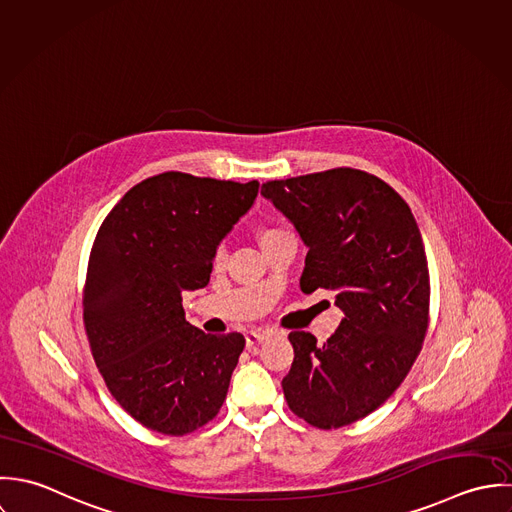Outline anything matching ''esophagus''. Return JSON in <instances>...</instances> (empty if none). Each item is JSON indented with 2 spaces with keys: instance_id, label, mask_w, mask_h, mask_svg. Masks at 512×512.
<instances>
[{
  "instance_id": "obj_1",
  "label": "esophagus",
  "mask_w": 512,
  "mask_h": 512,
  "mask_svg": "<svg viewBox=\"0 0 512 512\" xmlns=\"http://www.w3.org/2000/svg\"><path fill=\"white\" fill-rule=\"evenodd\" d=\"M269 336H271V332H267V330H251V332L245 336L247 348H253V346H259V344L267 342Z\"/></svg>"
}]
</instances>
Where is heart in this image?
<instances>
[{"label":"heart","instance_id":"obj_1","mask_svg":"<svg viewBox=\"0 0 512 512\" xmlns=\"http://www.w3.org/2000/svg\"><path fill=\"white\" fill-rule=\"evenodd\" d=\"M277 231H279V229H275V227H265V229H261V231H259V241H263L265 237H269V235H273V233H277ZM219 257H221V255H217L215 261H219Z\"/></svg>","mask_w":512,"mask_h":512}]
</instances>
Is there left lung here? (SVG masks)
I'll list each match as a JSON object with an SVG mask.
<instances>
[{"instance_id":"8db88e82","label":"left lung","mask_w":512,"mask_h":512,"mask_svg":"<svg viewBox=\"0 0 512 512\" xmlns=\"http://www.w3.org/2000/svg\"><path fill=\"white\" fill-rule=\"evenodd\" d=\"M261 194L308 247L303 293L334 291L344 312L324 344L289 334L287 404L318 429L350 425L398 390L421 350L429 271L419 227L392 186L354 168L267 182Z\"/></svg>"}]
</instances>
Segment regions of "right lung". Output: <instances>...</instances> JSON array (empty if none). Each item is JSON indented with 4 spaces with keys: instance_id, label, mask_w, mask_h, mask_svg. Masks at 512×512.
Listing matches in <instances>:
<instances>
[{
    "instance_id": "right-lung-1",
    "label": "right lung",
    "mask_w": 512,
    "mask_h": 512,
    "mask_svg": "<svg viewBox=\"0 0 512 512\" xmlns=\"http://www.w3.org/2000/svg\"><path fill=\"white\" fill-rule=\"evenodd\" d=\"M259 182L164 172L130 188L95 237L83 320L112 398L144 427L186 435L225 402L245 338L192 326L182 293L204 289L221 239Z\"/></svg>"
}]
</instances>
